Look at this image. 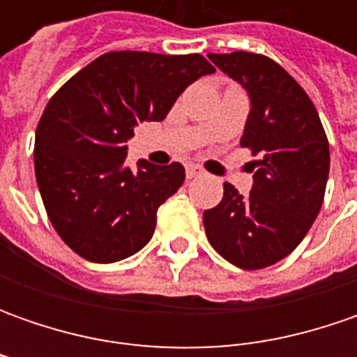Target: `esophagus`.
<instances>
[{
    "label": "esophagus",
    "mask_w": 357,
    "mask_h": 357,
    "mask_svg": "<svg viewBox=\"0 0 357 357\" xmlns=\"http://www.w3.org/2000/svg\"><path fill=\"white\" fill-rule=\"evenodd\" d=\"M200 174H202V169L197 167V165H188L186 167V178H197Z\"/></svg>",
    "instance_id": "1"
}]
</instances>
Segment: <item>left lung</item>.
Instances as JSON below:
<instances>
[{
  "mask_svg": "<svg viewBox=\"0 0 357 357\" xmlns=\"http://www.w3.org/2000/svg\"><path fill=\"white\" fill-rule=\"evenodd\" d=\"M250 97L240 146L254 157V185L242 197L225 183L222 200L202 214L206 238L230 264L260 270L286 258L320 213L330 172V144L306 91L260 53H208Z\"/></svg>",
  "mask_w": 357,
  "mask_h": 357,
  "instance_id": "obj_1",
  "label": "left lung"
}]
</instances>
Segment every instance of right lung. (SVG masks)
Returning <instances> with one entry per match:
<instances>
[{
	"label": "right lung",
	"instance_id": "1",
	"mask_svg": "<svg viewBox=\"0 0 357 357\" xmlns=\"http://www.w3.org/2000/svg\"><path fill=\"white\" fill-rule=\"evenodd\" d=\"M214 67L199 53L111 51L57 91L35 130V178L49 220L81 258L111 264L151 240L157 211L185 183V167L125 165L143 121H162L178 95Z\"/></svg>",
	"mask_w": 357,
	"mask_h": 357
}]
</instances>
